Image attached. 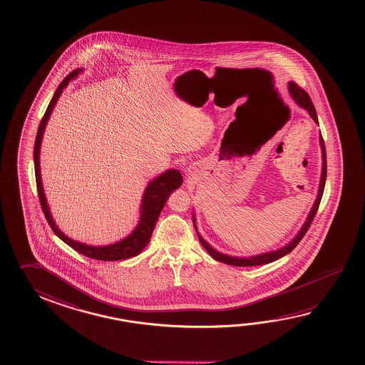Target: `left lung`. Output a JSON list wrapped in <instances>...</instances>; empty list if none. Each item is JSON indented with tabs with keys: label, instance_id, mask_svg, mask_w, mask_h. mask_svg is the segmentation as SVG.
Instances as JSON below:
<instances>
[{
	"label": "left lung",
	"instance_id": "obj_1",
	"mask_svg": "<svg viewBox=\"0 0 365 365\" xmlns=\"http://www.w3.org/2000/svg\"><path fill=\"white\" fill-rule=\"evenodd\" d=\"M289 93H290L292 98L294 99V102H296L299 107H302V108L307 110L309 113V116L312 117V120H314L317 124H319L317 110H315V107H314V104H312V101H311L309 94H307L304 90L301 89V88H299L296 83H293V81L289 83ZM320 147H322V153H323V155H322V156H323V168H322V177H320L319 192H317L315 204H314V207H311L309 217H307V220L304 222L302 228L299 230V232H298V234L296 235V237L290 241L289 244H287L285 247L277 249V250H272V252H269V253H262V255H252V257H231V255H223V253H220L218 250H215L213 247H210L207 241L201 237V235L199 234L197 227H196V220H195V215H193V226H195V230H196L197 236H199L200 242H201V245L205 248L207 253L212 255L213 259L222 262V263H226V264H231V266H239V267L261 266V264H267V263H271V262L282 258V257L288 255L293 249L296 248L297 245H298V242L302 240L303 236L307 232L311 222L315 218V214H317L319 205H320V201H322V197H323L324 187H325V180H327V153H325V145H324L322 134H320Z\"/></svg>",
	"mask_w": 365,
	"mask_h": 365
}]
</instances>
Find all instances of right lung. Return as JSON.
<instances>
[{
  "instance_id": "1",
  "label": "right lung",
  "mask_w": 365,
  "mask_h": 365,
  "mask_svg": "<svg viewBox=\"0 0 365 365\" xmlns=\"http://www.w3.org/2000/svg\"><path fill=\"white\" fill-rule=\"evenodd\" d=\"M80 72H83V69L72 71L68 76L66 77L62 83H59L58 89L56 90V94L53 96V99L50 101L48 110L42 117L38 130H37L35 150H34V161H35L36 185H37L40 204H41L42 212L45 214V218L48 220L51 230L54 231V234L78 253L86 255L89 258H93V259H98V261L128 259V258L139 255L147 247V244L150 242V239H151L155 225L158 222V215H160L163 207L165 205L166 200L169 199L170 193L174 190L180 187L183 178H182V174L177 169H169L165 173L160 174L156 178L152 179L151 182L148 183V186L145 187V193H143V197H142L139 223H138L137 227L134 228V231L130 235H128L123 240L117 241L115 244H110V245H103V247H93V245H88V244H83V242L72 240V239H69L68 236L63 234L62 231L56 226L53 217H51L48 201L45 197V192H43L41 172H40V148H41L42 135H43V131H45V128L48 124V117L54 110L56 102L62 94L63 89L67 88L69 81L75 80Z\"/></svg>"
}]
</instances>
